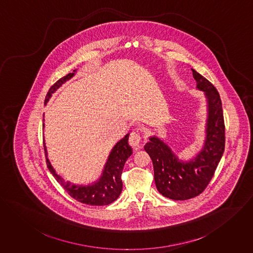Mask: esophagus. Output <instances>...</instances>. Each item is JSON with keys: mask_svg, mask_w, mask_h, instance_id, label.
<instances>
[{"mask_svg": "<svg viewBox=\"0 0 253 253\" xmlns=\"http://www.w3.org/2000/svg\"><path fill=\"white\" fill-rule=\"evenodd\" d=\"M140 141H141V137H140V134L133 131L129 137V144L134 149H138L140 147Z\"/></svg>", "mask_w": 253, "mask_h": 253, "instance_id": "obj_1", "label": "esophagus"}]
</instances>
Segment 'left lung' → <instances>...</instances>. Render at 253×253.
I'll list each match as a JSON object with an SVG mask.
<instances>
[{"label": "left lung", "mask_w": 253, "mask_h": 253, "mask_svg": "<svg viewBox=\"0 0 253 253\" xmlns=\"http://www.w3.org/2000/svg\"><path fill=\"white\" fill-rule=\"evenodd\" d=\"M191 70L197 88L205 92L208 101L207 137L203 149L194 159L183 162L168 144L155 136L144 145L152 160L157 190L175 201L200 195L212 178L224 152V117L219 93L206 78Z\"/></svg>", "instance_id": "8db88e82"}]
</instances>
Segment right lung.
Returning <instances> with one entry per match:
<instances>
[{"instance_id": "right-lung-1", "label": "right lung", "mask_w": 253, "mask_h": 253, "mask_svg": "<svg viewBox=\"0 0 253 253\" xmlns=\"http://www.w3.org/2000/svg\"><path fill=\"white\" fill-rule=\"evenodd\" d=\"M76 70L74 73H70L67 76L63 77L59 81H57L54 84L50 87L48 90L45 102L49 100L51 94L54 93L61 85L65 82L69 81L71 78L74 77ZM43 125V124H42ZM129 134H127L122 140H119L113 148L108 161L105 165V169L103 170L102 176L100 179L95 182L94 184L83 186V185H76L72 184L69 181H65L60 175H58L54 169L52 168L48 158L45 145L44 152L46 156V165L49 169L50 172L53 174L57 181L63 186V188L68 192V194L73 197L75 200L90 206H107L114 202L122 191V179L121 173L123 170V167L127 159L132 154V148L128 143Z\"/></svg>"}]
</instances>
